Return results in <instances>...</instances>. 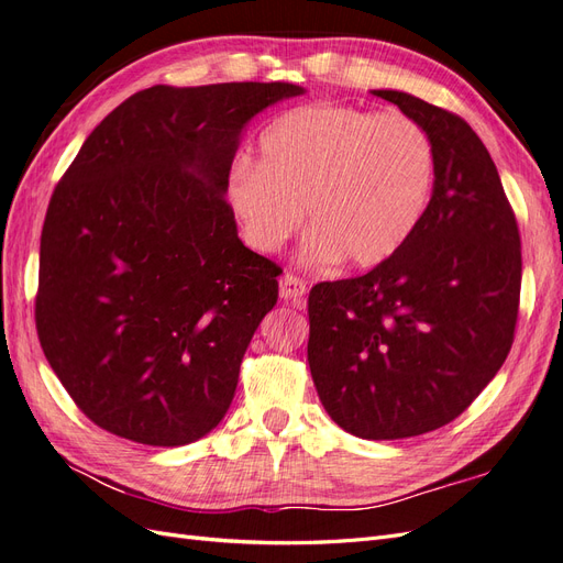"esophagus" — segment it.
<instances>
[{
  "label": "esophagus",
  "mask_w": 563,
  "mask_h": 563,
  "mask_svg": "<svg viewBox=\"0 0 563 563\" xmlns=\"http://www.w3.org/2000/svg\"><path fill=\"white\" fill-rule=\"evenodd\" d=\"M305 291H308V286H305V282L294 277V275H288V272H286V275L282 277V282H279V296H282V300L294 302L296 308H298V305L302 302Z\"/></svg>",
  "instance_id": "34e87169"
}]
</instances>
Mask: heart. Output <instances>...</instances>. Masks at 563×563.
Segmentation results:
<instances>
[{
    "mask_svg": "<svg viewBox=\"0 0 563 563\" xmlns=\"http://www.w3.org/2000/svg\"><path fill=\"white\" fill-rule=\"evenodd\" d=\"M434 178V143L416 119L319 103L277 117L261 135L258 164L234 162L225 197L255 251H277L305 209V261L373 267L411 240Z\"/></svg>",
    "mask_w": 563,
    "mask_h": 563,
    "instance_id": "heart-1",
    "label": "heart"
}]
</instances>
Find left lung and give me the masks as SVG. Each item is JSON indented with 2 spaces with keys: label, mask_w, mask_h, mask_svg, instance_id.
Masks as SVG:
<instances>
[{
  "label": "left lung",
  "mask_w": 563,
  "mask_h": 563,
  "mask_svg": "<svg viewBox=\"0 0 563 563\" xmlns=\"http://www.w3.org/2000/svg\"><path fill=\"white\" fill-rule=\"evenodd\" d=\"M371 93L430 133L434 190L399 253L364 277L312 288L308 362L331 420L385 441L444 428L500 371L521 242L498 168L465 119L404 91Z\"/></svg>",
  "instance_id": "left-lung-1"
}]
</instances>
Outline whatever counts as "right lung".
<instances>
[{
  "label": "right lung",
  "instance_id": "1",
  "mask_svg": "<svg viewBox=\"0 0 563 563\" xmlns=\"http://www.w3.org/2000/svg\"><path fill=\"white\" fill-rule=\"evenodd\" d=\"M288 81L157 87L100 122L56 185L40 244L37 335L84 416L147 446L209 434L282 269L225 201L251 119Z\"/></svg>",
  "mask_w": 563,
  "mask_h": 563
}]
</instances>
